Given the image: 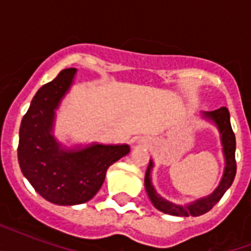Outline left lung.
<instances>
[{
  "label": "left lung",
  "mask_w": 251,
  "mask_h": 251,
  "mask_svg": "<svg viewBox=\"0 0 251 251\" xmlns=\"http://www.w3.org/2000/svg\"><path fill=\"white\" fill-rule=\"evenodd\" d=\"M203 118H206L207 121H211L212 124L216 125L219 133H220V139H222L223 145V153H224V159H226V167H224V173H223L222 181L219 183V186L214 190V193L210 195H207L204 198H199L194 202L189 203V204H176L165 198H163L161 195H159L153 187L152 182H151V171L153 168L152 160H150L149 168L146 171L145 177V187L149 198L151 199V202L157 210L164 212L168 215H173V216H201V215L206 214L216 204V203L222 199L228 189L230 187L232 182H233L234 176H236V157H234V152H236V137H234L233 130L230 126V117L229 110L226 109V106H222L216 110L212 112H203Z\"/></svg>",
  "instance_id": "1"
}]
</instances>
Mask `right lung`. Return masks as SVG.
I'll use <instances>...</instances> for the list:
<instances>
[{"label": "right lung", "mask_w": 251, "mask_h": 251, "mask_svg": "<svg viewBox=\"0 0 251 251\" xmlns=\"http://www.w3.org/2000/svg\"><path fill=\"white\" fill-rule=\"evenodd\" d=\"M76 69H65L33 96L19 129L18 161L32 187L48 202L74 206L90 201L105 179L106 169L130 152L127 145L66 149L56 141V109L70 90Z\"/></svg>", "instance_id": "right-lung-1"}]
</instances>
